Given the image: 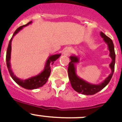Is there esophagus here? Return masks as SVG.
<instances>
[{
    "mask_svg": "<svg viewBox=\"0 0 122 122\" xmlns=\"http://www.w3.org/2000/svg\"><path fill=\"white\" fill-rule=\"evenodd\" d=\"M70 52V50L69 48H67V49H65V50L63 51V54L64 56H68L69 55Z\"/></svg>",
    "mask_w": 122,
    "mask_h": 122,
    "instance_id": "34e87169",
    "label": "esophagus"
}]
</instances>
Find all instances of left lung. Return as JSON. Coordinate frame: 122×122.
I'll return each mask as SVG.
<instances>
[{"mask_svg": "<svg viewBox=\"0 0 122 122\" xmlns=\"http://www.w3.org/2000/svg\"><path fill=\"white\" fill-rule=\"evenodd\" d=\"M100 36L103 39L105 42L108 45V50L109 51V56L112 59V61L109 64V67L111 70V72L102 83L99 84H91L85 81L81 78L79 77L76 74V65L77 63L79 62V57L72 55L70 57L71 62L69 63L68 72L71 86L75 91L79 93L84 95H93L103 89L111 80L114 71L115 61H116V54L114 51V46L112 40L105 35L103 33L100 32Z\"/></svg>", "mask_w": 122, "mask_h": 122, "instance_id": "1", "label": "left lung"}]
</instances>
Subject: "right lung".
Listing matches in <instances>:
<instances>
[{
	"instance_id": "obj_1",
	"label": "right lung",
	"mask_w": 122,
	"mask_h": 122,
	"mask_svg": "<svg viewBox=\"0 0 122 122\" xmlns=\"http://www.w3.org/2000/svg\"><path fill=\"white\" fill-rule=\"evenodd\" d=\"M31 23H32V21L28 22L27 24L25 25L20 26L15 30V32L13 34V37H11V39H10V42H9L6 56V65H7L8 70L11 77L15 81V83H17L19 85L26 89H37V88H39L40 87H42L43 85L45 84L46 82L47 81L49 77H50V74H51V65L53 64L54 61H56L58 58H59V57L61 55V54H54V55L50 56L48 59V60H46V62L43 70L39 74L37 75V76L31 77L28 78L27 79H25V80L20 79L15 76L14 73H13L11 68V63H10L12 40H13V37L15 34H17L21 30H22L23 27L28 26L29 24H31Z\"/></svg>"
}]
</instances>
